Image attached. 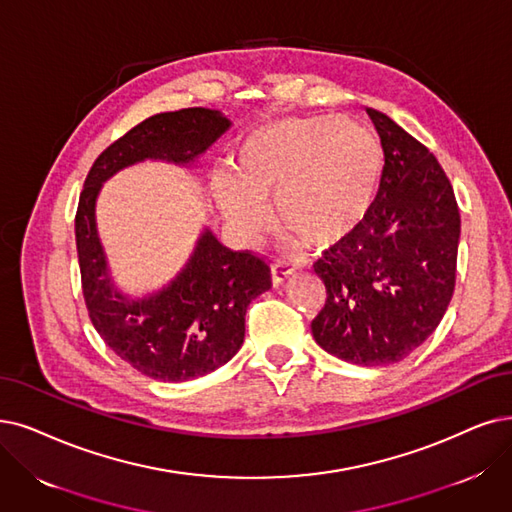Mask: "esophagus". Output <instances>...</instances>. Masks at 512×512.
I'll return each instance as SVG.
<instances>
[{
  "mask_svg": "<svg viewBox=\"0 0 512 512\" xmlns=\"http://www.w3.org/2000/svg\"><path fill=\"white\" fill-rule=\"evenodd\" d=\"M292 273H294V269L290 267L288 262H273V267H271V279H273V285H281V283H285V279H288Z\"/></svg>",
  "mask_w": 512,
  "mask_h": 512,
  "instance_id": "1",
  "label": "esophagus"
}]
</instances>
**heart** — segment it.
<instances>
[{"mask_svg":"<svg viewBox=\"0 0 512 512\" xmlns=\"http://www.w3.org/2000/svg\"><path fill=\"white\" fill-rule=\"evenodd\" d=\"M382 174V149L363 126L332 115L285 117L254 130L220 170L212 193L243 237L277 227L306 248H330L370 212Z\"/></svg>","mask_w":512,"mask_h":512,"instance_id":"b5f03b06","label":"heart"}]
</instances>
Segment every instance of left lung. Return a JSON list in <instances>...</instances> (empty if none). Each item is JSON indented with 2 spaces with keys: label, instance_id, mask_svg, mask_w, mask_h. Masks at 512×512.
<instances>
[{
  "label": "left lung",
  "instance_id": "obj_1",
  "mask_svg": "<svg viewBox=\"0 0 512 512\" xmlns=\"http://www.w3.org/2000/svg\"><path fill=\"white\" fill-rule=\"evenodd\" d=\"M384 168L370 212L315 262L327 290L315 342L357 365L405 359L443 319L456 285L460 212L437 157L376 109Z\"/></svg>",
  "mask_w": 512,
  "mask_h": 512
}]
</instances>
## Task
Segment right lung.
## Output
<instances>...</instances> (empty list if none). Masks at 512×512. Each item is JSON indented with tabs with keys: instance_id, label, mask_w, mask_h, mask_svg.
<instances>
[{
	"instance_id": "add662e5",
	"label": "right lung",
	"mask_w": 512,
	"mask_h": 512,
	"mask_svg": "<svg viewBox=\"0 0 512 512\" xmlns=\"http://www.w3.org/2000/svg\"><path fill=\"white\" fill-rule=\"evenodd\" d=\"M229 128L231 119L203 107L153 115L98 155L79 195L75 239L90 319L117 357L153 380L187 382L231 361L243 344L245 311L271 288V269L203 229L168 285L130 298L111 279L96 231V199L111 176L147 159L191 166Z\"/></svg>"
}]
</instances>
